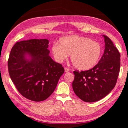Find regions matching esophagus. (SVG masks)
Returning <instances> with one entry per match:
<instances>
[{
	"mask_svg": "<svg viewBox=\"0 0 128 128\" xmlns=\"http://www.w3.org/2000/svg\"><path fill=\"white\" fill-rule=\"evenodd\" d=\"M64 69H65V72H66V73L69 72V70H70V69L68 68H65Z\"/></svg>",
	"mask_w": 128,
	"mask_h": 128,
	"instance_id": "esophagus-1",
	"label": "esophagus"
}]
</instances>
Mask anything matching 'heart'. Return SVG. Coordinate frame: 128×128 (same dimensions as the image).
I'll list each match as a JSON object with an SVG mask.
<instances>
[{"mask_svg": "<svg viewBox=\"0 0 128 128\" xmlns=\"http://www.w3.org/2000/svg\"><path fill=\"white\" fill-rule=\"evenodd\" d=\"M51 47V52L56 62H62L70 54L75 68L88 70L96 66L100 59L102 48L98 42L90 38L78 35L64 36Z\"/></svg>", "mask_w": 128, "mask_h": 128, "instance_id": "b5f03b06", "label": "heart"}]
</instances>
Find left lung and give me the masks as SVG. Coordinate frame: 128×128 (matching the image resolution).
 I'll return each instance as SVG.
<instances>
[{"mask_svg":"<svg viewBox=\"0 0 128 128\" xmlns=\"http://www.w3.org/2000/svg\"><path fill=\"white\" fill-rule=\"evenodd\" d=\"M105 49L98 63L86 71L75 70L72 83L76 95L85 102H94L104 98L116 85L120 68V54L106 36Z\"/></svg>","mask_w":128,"mask_h":128,"instance_id":"8db88e82","label":"left lung"}]
</instances>
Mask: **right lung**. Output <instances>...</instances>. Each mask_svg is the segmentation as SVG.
<instances>
[{
    "mask_svg": "<svg viewBox=\"0 0 128 128\" xmlns=\"http://www.w3.org/2000/svg\"><path fill=\"white\" fill-rule=\"evenodd\" d=\"M48 44L46 39L22 40L17 42L10 51L8 60L10 76L18 92L30 100L48 98L64 72L62 65L49 56Z\"/></svg>",
    "mask_w": 128,
    "mask_h": 128,
    "instance_id": "add662e5",
    "label": "right lung"
}]
</instances>
